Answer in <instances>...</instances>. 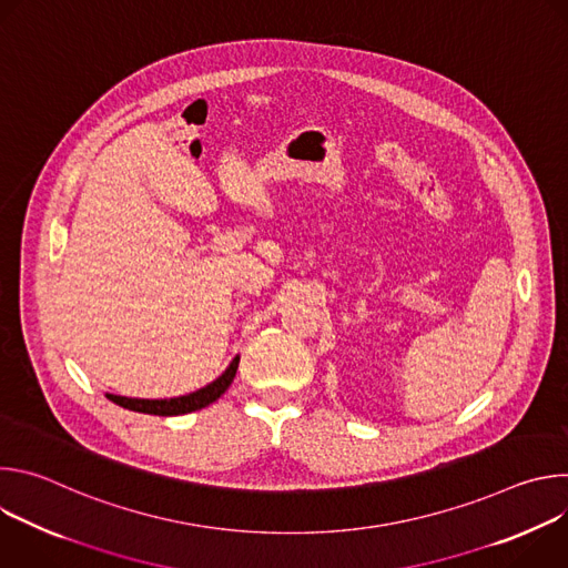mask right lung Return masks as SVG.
<instances>
[{
  "mask_svg": "<svg viewBox=\"0 0 568 568\" xmlns=\"http://www.w3.org/2000/svg\"><path fill=\"white\" fill-rule=\"evenodd\" d=\"M237 362H240V357H235L229 364V368L215 382H211L209 386H204V388H200L195 393L182 395V397H171V399H136V397H121V395H110L108 393V399H112L114 404H119V407H123V409L139 412V414H152V416H182V414H191V412L204 409L206 404L215 402L229 388V384L235 377Z\"/></svg>",
  "mask_w": 568,
  "mask_h": 568,
  "instance_id": "obj_1",
  "label": "right lung"
}]
</instances>
